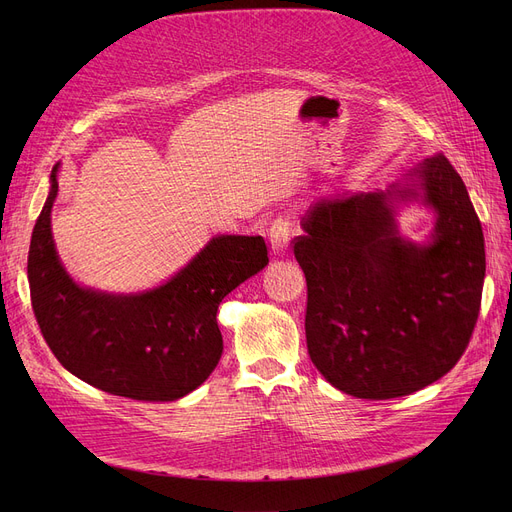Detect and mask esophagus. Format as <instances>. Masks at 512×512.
Wrapping results in <instances>:
<instances>
[{"instance_id": "1", "label": "esophagus", "mask_w": 512, "mask_h": 512, "mask_svg": "<svg viewBox=\"0 0 512 512\" xmlns=\"http://www.w3.org/2000/svg\"><path fill=\"white\" fill-rule=\"evenodd\" d=\"M294 220L290 215H280V218L274 220L270 228V240H272V249L274 251H286L290 238L294 236Z\"/></svg>"}]
</instances>
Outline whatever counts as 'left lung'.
I'll list each match as a JSON object with an SVG mask.
<instances>
[{
  "instance_id": "8db88e82",
  "label": "left lung",
  "mask_w": 512,
  "mask_h": 512,
  "mask_svg": "<svg viewBox=\"0 0 512 512\" xmlns=\"http://www.w3.org/2000/svg\"><path fill=\"white\" fill-rule=\"evenodd\" d=\"M438 215L427 247L400 240L392 199L413 186L321 199L292 251L307 280L305 336L319 373L369 400L417 392L446 375L473 336L486 276L483 232L446 155L413 170Z\"/></svg>"
}]
</instances>
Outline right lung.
Here are the masks:
<instances>
[{
  "instance_id": "obj_1",
  "label": "right lung",
  "mask_w": 512,
  "mask_h": 512,
  "mask_svg": "<svg viewBox=\"0 0 512 512\" xmlns=\"http://www.w3.org/2000/svg\"><path fill=\"white\" fill-rule=\"evenodd\" d=\"M58 166L33 228L31 303L51 353L76 378L132 400L168 402L199 388L222 357L218 307L228 292L267 265L261 236H215L164 286L107 294L78 286L51 236Z\"/></svg>"
}]
</instances>
